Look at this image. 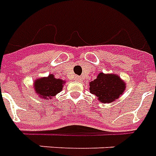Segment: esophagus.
<instances>
[{
	"mask_svg": "<svg viewBox=\"0 0 156 156\" xmlns=\"http://www.w3.org/2000/svg\"><path fill=\"white\" fill-rule=\"evenodd\" d=\"M76 80H78V81H81V77L80 76H76Z\"/></svg>",
	"mask_w": 156,
	"mask_h": 156,
	"instance_id": "esophagus-1",
	"label": "esophagus"
}]
</instances>
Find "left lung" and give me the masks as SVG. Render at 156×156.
<instances>
[{"mask_svg":"<svg viewBox=\"0 0 156 156\" xmlns=\"http://www.w3.org/2000/svg\"><path fill=\"white\" fill-rule=\"evenodd\" d=\"M125 83L116 75L99 73L98 78L90 82V92L104 103L115 101L122 94Z\"/></svg>","mask_w":156,"mask_h":156,"instance_id":"left-lung-1","label":"left lung"}]
</instances>
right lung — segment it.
<instances>
[{
    "label": "right lung",
    "instance_id": "obj_1",
    "mask_svg": "<svg viewBox=\"0 0 156 156\" xmlns=\"http://www.w3.org/2000/svg\"><path fill=\"white\" fill-rule=\"evenodd\" d=\"M64 81L60 79H56L54 75H50L46 78L37 79L34 82V89L41 98L48 99L53 98L62 90Z\"/></svg>",
    "mask_w": 156,
    "mask_h": 156
}]
</instances>
